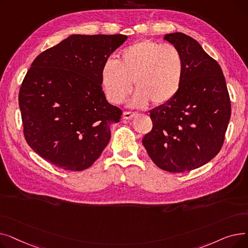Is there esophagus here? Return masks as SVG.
Segmentation results:
<instances>
[{
  "mask_svg": "<svg viewBox=\"0 0 248 248\" xmlns=\"http://www.w3.org/2000/svg\"><path fill=\"white\" fill-rule=\"evenodd\" d=\"M136 112H131V111H124L123 113V119L124 120H131L133 117L136 115Z\"/></svg>",
  "mask_w": 248,
  "mask_h": 248,
  "instance_id": "esophagus-1",
  "label": "esophagus"
}]
</instances>
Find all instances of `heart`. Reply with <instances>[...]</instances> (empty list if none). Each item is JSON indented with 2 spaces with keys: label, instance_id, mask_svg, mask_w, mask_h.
<instances>
[{
  "label": "heart",
  "instance_id": "b5f03b06",
  "mask_svg": "<svg viewBox=\"0 0 248 248\" xmlns=\"http://www.w3.org/2000/svg\"><path fill=\"white\" fill-rule=\"evenodd\" d=\"M185 63L180 50L170 44L144 39L124 48L117 62L108 59L101 68V84L108 99L122 103L133 90L136 107L164 106L173 100L184 79Z\"/></svg>",
  "mask_w": 248,
  "mask_h": 248
}]
</instances>
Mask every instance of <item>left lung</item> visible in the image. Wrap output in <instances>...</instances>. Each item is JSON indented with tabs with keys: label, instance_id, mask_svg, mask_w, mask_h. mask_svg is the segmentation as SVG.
I'll use <instances>...</instances> for the list:
<instances>
[{
	"label": "left lung",
	"instance_id": "obj_1",
	"mask_svg": "<svg viewBox=\"0 0 248 248\" xmlns=\"http://www.w3.org/2000/svg\"><path fill=\"white\" fill-rule=\"evenodd\" d=\"M185 63L176 97L150 111L152 131L142 139L150 158L164 171H192L210 162L223 146L231 103L220 65L184 33L166 34Z\"/></svg>",
	"mask_w": 248,
	"mask_h": 248
}]
</instances>
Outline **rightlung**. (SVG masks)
Wrapping results in <instances>:
<instances>
[{
    "label": "right lung",
    "mask_w": 248,
    "mask_h": 248,
    "mask_svg": "<svg viewBox=\"0 0 248 248\" xmlns=\"http://www.w3.org/2000/svg\"><path fill=\"white\" fill-rule=\"evenodd\" d=\"M126 36L71 35L33 61L19 91L23 133L48 163L83 171L99 158L123 111L108 102L101 68Z\"/></svg>",
    "instance_id": "obj_1"
}]
</instances>
